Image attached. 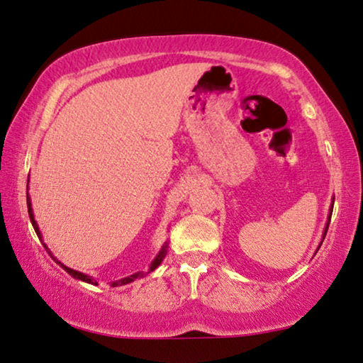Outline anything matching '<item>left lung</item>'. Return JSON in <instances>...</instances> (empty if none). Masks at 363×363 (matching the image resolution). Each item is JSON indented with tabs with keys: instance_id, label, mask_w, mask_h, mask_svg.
Here are the masks:
<instances>
[{
	"instance_id": "1",
	"label": "left lung",
	"mask_w": 363,
	"mask_h": 363,
	"mask_svg": "<svg viewBox=\"0 0 363 363\" xmlns=\"http://www.w3.org/2000/svg\"><path fill=\"white\" fill-rule=\"evenodd\" d=\"M334 205V203H333ZM331 215H333V207H331ZM331 215H329V221H331ZM329 221H328V225H326V230H324V236H326V233H328V228H329Z\"/></svg>"
}]
</instances>
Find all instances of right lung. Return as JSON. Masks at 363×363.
I'll list each match as a JSON object with an SVG mask.
<instances>
[{"label":"right lung","instance_id":"right-lung-1","mask_svg":"<svg viewBox=\"0 0 363 363\" xmlns=\"http://www.w3.org/2000/svg\"><path fill=\"white\" fill-rule=\"evenodd\" d=\"M27 212H29V218H30V223H32V226H34V230H35V233H37V236H40V231H39V226H37V223H35V220H34V213H32V207H30V200H29V197H27ZM166 247H167V245H164L163 246V250L160 251V254L158 256H156V259L153 262H151V266H150V270H147V272H137V274H133V275H130V277H125V279H121V280H116V282H112L111 285L112 286H117V285H125V284H130V282H133L135 279H142L143 275H147V274H150V272H153V270L160 266L161 262H163V259H164V256H166ZM58 262V261H57ZM58 264H62V262H58ZM62 267L67 270V272L72 275V277H74V279H79V280H83V282H88V284H93V285H97V282L94 279H91L89 275H84V274H81V272H77V270H73V269H69V267H65L63 264H62Z\"/></svg>","mask_w":363,"mask_h":363}]
</instances>
